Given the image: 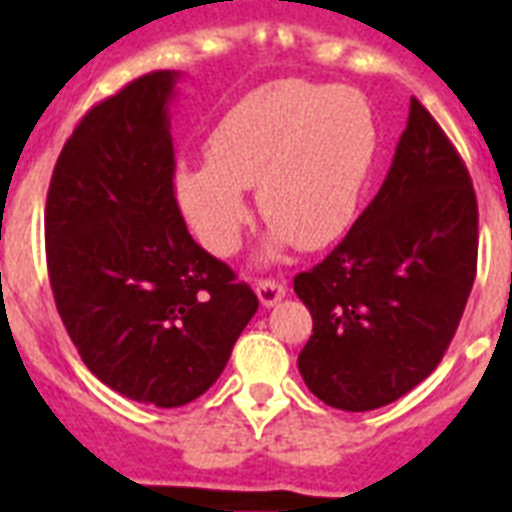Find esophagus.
I'll use <instances>...</instances> for the list:
<instances>
[{
	"label": "esophagus",
	"mask_w": 512,
	"mask_h": 512,
	"mask_svg": "<svg viewBox=\"0 0 512 512\" xmlns=\"http://www.w3.org/2000/svg\"><path fill=\"white\" fill-rule=\"evenodd\" d=\"M255 292L257 297H260V303H263L265 308H271V305H276L281 297L287 295V284L279 279H260L255 284Z\"/></svg>",
	"instance_id": "obj_1"
}]
</instances>
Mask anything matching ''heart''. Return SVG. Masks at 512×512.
<instances>
[{"mask_svg": "<svg viewBox=\"0 0 512 512\" xmlns=\"http://www.w3.org/2000/svg\"><path fill=\"white\" fill-rule=\"evenodd\" d=\"M377 156V124L350 87L279 79L231 106L207 140V162H183L175 196L196 239L231 255L249 223L244 188L273 244L321 249L345 233Z\"/></svg>", "mask_w": 512, "mask_h": 512, "instance_id": "heart-1", "label": "heart"}]
</instances>
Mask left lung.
I'll use <instances>...</instances> for the list:
<instances>
[{
  "instance_id": "1",
  "label": "left lung",
  "mask_w": 512,
  "mask_h": 512,
  "mask_svg": "<svg viewBox=\"0 0 512 512\" xmlns=\"http://www.w3.org/2000/svg\"><path fill=\"white\" fill-rule=\"evenodd\" d=\"M478 260L468 167L420 100L388 177L348 236L295 276L313 316L297 366L324 404L369 412L406 396L444 358Z\"/></svg>"
}]
</instances>
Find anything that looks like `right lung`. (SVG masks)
<instances>
[{
	"mask_svg": "<svg viewBox=\"0 0 512 512\" xmlns=\"http://www.w3.org/2000/svg\"><path fill=\"white\" fill-rule=\"evenodd\" d=\"M154 71L90 108L52 172L44 241L68 337L103 385L162 409L199 398L257 295L201 249L175 199L170 100Z\"/></svg>",
	"mask_w": 512,
	"mask_h": 512,
	"instance_id": "right-lung-1",
	"label": "right lung"
}]
</instances>
